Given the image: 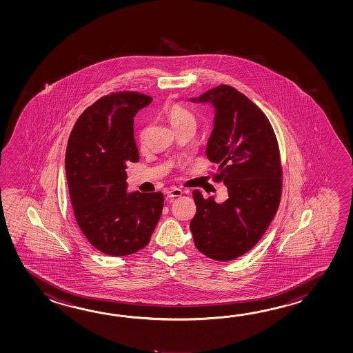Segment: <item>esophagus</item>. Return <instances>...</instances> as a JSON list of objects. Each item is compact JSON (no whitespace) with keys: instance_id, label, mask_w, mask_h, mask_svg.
<instances>
[{"instance_id":"obj_1","label":"esophagus","mask_w":353,"mask_h":353,"mask_svg":"<svg viewBox=\"0 0 353 353\" xmlns=\"http://www.w3.org/2000/svg\"><path fill=\"white\" fill-rule=\"evenodd\" d=\"M183 194V190L179 188H172V189H168L166 190V196L173 199V198H178L180 195Z\"/></svg>"}]
</instances>
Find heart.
Returning <instances> with one entry per match:
<instances>
[{
  "label": "heart",
  "mask_w": 353,
  "mask_h": 353,
  "mask_svg": "<svg viewBox=\"0 0 353 353\" xmlns=\"http://www.w3.org/2000/svg\"><path fill=\"white\" fill-rule=\"evenodd\" d=\"M165 114L168 120L170 121L174 130L183 128L185 125H195V119L193 113L187 110L185 107L180 105H169L165 108ZM139 143H143L145 141V128L139 131Z\"/></svg>",
  "instance_id": "1"
}]
</instances>
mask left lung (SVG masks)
Instances as JSON below:
<instances>
[{"instance_id": "1", "label": "left lung", "mask_w": 353, "mask_h": 353, "mask_svg": "<svg viewBox=\"0 0 353 353\" xmlns=\"http://www.w3.org/2000/svg\"><path fill=\"white\" fill-rule=\"evenodd\" d=\"M189 101L214 108L205 154L218 165L214 179L223 180L228 192L223 203L193 192L190 231L203 255L230 261L254 248L276 214L283 185L278 141L265 113L231 85Z\"/></svg>"}]
</instances>
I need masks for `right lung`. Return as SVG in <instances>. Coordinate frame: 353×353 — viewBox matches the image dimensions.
Instances as JSON below:
<instances>
[{
  "label": "right lung",
  "instance_id": "obj_1",
  "mask_svg": "<svg viewBox=\"0 0 353 353\" xmlns=\"http://www.w3.org/2000/svg\"><path fill=\"white\" fill-rule=\"evenodd\" d=\"M152 98L117 92L99 98L75 122L65 172L70 202L83 234L110 256L145 248L161 216L160 192H128V163L139 161L134 117Z\"/></svg>",
  "mask_w": 353,
  "mask_h": 353
}]
</instances>
